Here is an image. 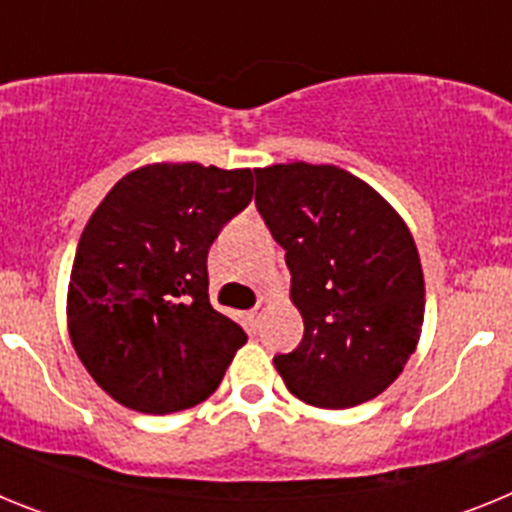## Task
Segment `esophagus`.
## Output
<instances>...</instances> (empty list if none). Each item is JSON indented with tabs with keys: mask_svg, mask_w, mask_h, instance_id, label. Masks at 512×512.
Returning a JSON list of instances; mask_svg holds the SVG:
<instances>
[{
	"mask_svg": "<svg viewBox=\"0 0 512 512\" xmlns=\"http://www.w3.org/2000/svg\"><path fill=\"white\" fill-rule=\"evenodd\" d=\"M266 305H269V300H266V297H259V302H256V307H253V310H251V320H253V323H256V320H259L261 315H264Z\"/></svg>",
	"mask_w": 512,
	"mask_h": 512,
	"instance_id": "34e87169",
	"label": "esophagus"
}]
</instances>
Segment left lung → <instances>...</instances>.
Listing matches in <instances>:
<instances>
[{
  "mask_svg": "<svg viewBox=\"0 0 512 512\" xmlns=\"http://www.w3.org/2000/svg\"><path fill=\"white\" fill-rule=\"evenodd\" d=\"M256 210L287 251L305 320L274 356L287 390L315 408H354L400 377L420 338L425 284L413 235L369 184L305 161L256 169Z\"/></svg>",
  "mask_w": 512,
  "mask_h": 512,
  "instance_id": "8db88e82",
  "label": "left lung"
}]
</instances>
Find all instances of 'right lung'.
I'll list each match as a JSON object with an SVG mask.
<instances>
[{"label":"right lung","mask_w":512,"mask_h":512,"mask_svg":"<svg viewBox=\"0 0 512 512\" xmlns=\"http://www.w3.org/2000/svg\"><path fill=\"white\" fill-rule=\"evenodd\" d=\"M253 197L251 169L153 164L89 217L69 284L81 364L120 405L166 415L220 387L246 330L210 305L207 253Z\"/></svg>","instance_id":"obj_1"}]
</instances>
